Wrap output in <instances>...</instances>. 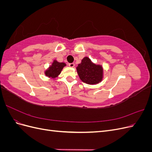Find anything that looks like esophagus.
I'll return each instance as SVG.
<instances>
[{
    "label": "esophagus",
    "instance_id": "1",
    "mask_svg": "<svg viewBox=\"0 0 152 152\" xmlns=\"http://www.w3.org/2000/svg\"><path fill=\"white\" fill-rule=\"evenodd\" d=\"M68 65H69V66H70V67L73 68V67H74V66H75V64H74V63H69V64H68Z\"/></svg>",
    "mask_w": 152,
    "mask_h": 152
}]
</instances>
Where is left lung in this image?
<instances>
[{"label":"left lung","instance_id":"1","mask_svg":"<svg viewBox=\"0 0 152 152\" xmlns=\"http://www.w3.org/2000/svg\"><path fill=\"white\" fill-rule=\"evenodd\" d=\"M76 69L80 79L87 84H97L103 79V66L93 63L87 56L82 59L81 63L78 65Z\"/></svg>","mask_w":152,"mask_h":152}]
</instances>
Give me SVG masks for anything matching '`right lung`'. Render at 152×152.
Returning a JSON list of instances; mask_svg holds the SVG:
<instances>
[{
    "label": "right lung",
    "mask_w": 152,
    "mask_h": 152,
    "mask_svg": "<svg viewBox=\"0 0 152 152\" xmlns=\"http://www.w3.org/2000/svg\"><path fill=\"white\" fill-rule=\"evenodd\" d=\"M66 66L65 63H60L58 62L56 59H53L51 65L44 71V74L50 79H56L61 73L63 68Z\"/></svg>",
    "instance_id": "1"
}]
</instances>
